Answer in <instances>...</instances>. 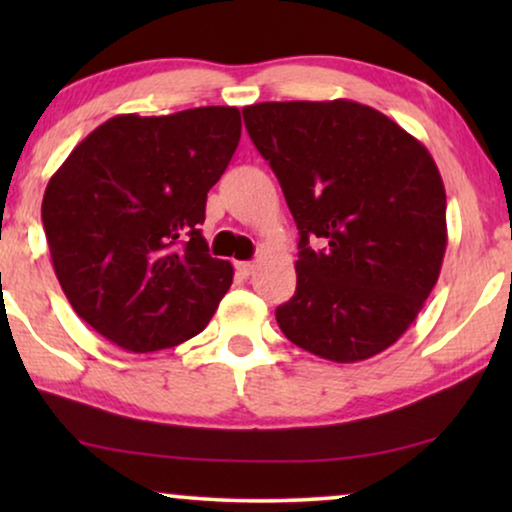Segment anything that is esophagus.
I'll return each instance as SVG.
<instances>
[{"mask_svg":"<svg viewBox=\"0 0 512 512\" xmlns=\"http://www.w3.org/2000/svg\"><path fill=\"white\" fill-rule=\"evenodd\" d=\"M254 270H256V263H254V261H242V263H237V272H240L242 277H249Z\"/></svg>","mask_w":512,"mask_h":512,"instance_id":"1","label":"esophagus"}]
</instances>
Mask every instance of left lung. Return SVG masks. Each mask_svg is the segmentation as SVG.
<instances>
[{
  "mask_svg": "<svg viewBox=\"0 0 512 512\" xmlns=\"http://www.w3.org/2000/svg\"><path fill=\"white\" fill-rule=\"evenodd\" d=\"M242 116L300 235L296 293L275 312L282 333L335 363L384 352L415 321L443 265L447 200L431 153L352 100L261 102Z\"/></svg>",
  "mask_w": 512,
  "mask_h": 512,
  "instance_id": "obj_1",
  "label": "left lung"
}]
</instances>
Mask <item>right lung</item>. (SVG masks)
Here are the masks:
<instances>
[{"instance_id": "right-lung-1", "label": "right lung", "mask_w": 512, "mask_h": 512, "mask_svg": "<svg viewBox=\"0 0 512 512\" xmlns=\"http://www.w3.org/2000/svg\"><path fill=\"white\" fill-rule=\"evenodd\" d=\"M240 135L235 107L121 114L48 181L41 221L62 291L125 352L191 340L233 284V265L209 256L198 226Z\"/></svg>"}]
</instances>
